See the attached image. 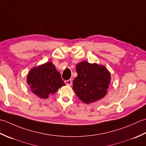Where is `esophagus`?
Here are the masks:
<instances>
[{"label": "esophagus", "mask_w": 146, "mask_h": 146, "mask_svg": "<svg viewBox=\"0 0 146 146\" xmlns=\"http://www.w3.org/2000/svg\"><path fill=\"white\" fill-rule=\"evenodd\" d=\"M65 83L67 85H69V86H71L72 84V79H69V80H67V81H65Z\"/></svg>", "instance_id": "34e87169"}]
</instances>
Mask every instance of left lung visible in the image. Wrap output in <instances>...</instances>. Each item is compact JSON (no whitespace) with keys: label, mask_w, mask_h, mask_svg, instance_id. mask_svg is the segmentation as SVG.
<instances>
[{"label":"left lung","mask_w":146,"mask_h":146,"mask_svg":"<svg viewBox=\"0 0 146 146\" xmlns=\"http://www.w3.org/2000/svg\"><path fill=\"white\" fill-rule=\"evenodd\" d=\"M76 71L73 90L83 103L95 102L105 96L111 77L105 67L84 61L77 65Z\"/></svg>","instance_id":"8db88e82"}]
</instances>
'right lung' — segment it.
Instances as JSON below:
<instances>
[{
	"label": "right lung",
	"mask_w": 146,
	"mask_h": 146,
	"mask_svg": "<svg viewBox=\"0 0 146 146\" xmlns=\"http://www.w3.org/2000/svg\"><path fill=\"white\" fill-rule=\"evenodd\" d=\"M27 82L33 93L43 99L65 85L60 74L52 62L33 68L28 75Z\"/></svg>",
	"instance_id": "1"
}]
</instances>
